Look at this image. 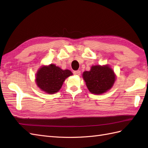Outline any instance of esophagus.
I'll use <instances>...</instances> for the list:
<instances>
[{
	"mask_svg": "<svg viewBox=\"0 0 148 148\" xmlns=\"http://www.w3.org/2000/svg\"><path fill=\"white\" fill-rule=\"evenodd\" d=\"M74 75H77V76H79L81 74V71H75L73 72Z\"/></svg>",
	"mask_w": 148,
	"mask_h": 148,
	"instance_id": "esophagus-1",
	"label": "esophagus"
}]
</instances>
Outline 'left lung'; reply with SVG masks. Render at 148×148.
<instances>
[{"mask_svg": "<svg viewBox=\"0 0 148 148\" xmlns=\"http://www.w3.org/2000/svg\"><path fill=\"white\" fill-rule=\"evenodd\" d=\"M83 77L89 91L94 94L107 92L112 86L116 78L108 65L93 66L90 71L83 72Z\"/></svg>", "mask_w": 148, "mask_h": 148, "instance_id": "8db88e82", "label": "left lung"}]
</instances>
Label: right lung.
I'll use <instances>...</instances> for the list:
<instances>
[{"label": "right lung", "instance_id": "right-lung-1", "mask_svg": "<svg viewBox=\"0 0 148 148\" xmlns=\"http://www.w3.org/2000/svg\"><path fill=\"white\" fill-rule=\"evenodd\" d=\"M72 75L69 70H62L55 65L51 64L39 69L36 75V83L42 90L52 94L61 88L65 79Z\"/></svg>", "mask_w": 148, "mask_h": 148}]
</instances>
